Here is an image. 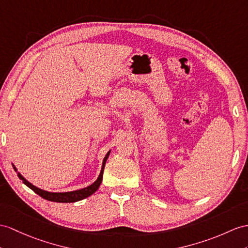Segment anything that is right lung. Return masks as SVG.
I'll return each mask as SVG.
<instances>
[{"instance_id":"right-lung-1","label":"right lung","mask_w":248,"mask_h":248,"mask_svg":"<svg viewBox=\"0 0 248 248\" xmlns=\"http://www.w3.org/2000/svg\"><path fill=\"white\" fill-rule=\"evenodd\" d=\"M110 154V150L106 154V155L104 156V160L103 163H102V168H101V171L98 179H96L94 182L89 185L85 188H82V189H78V190H74V191H66V192H52V191H47L44 189H41L39 187L34 186L33 184H31L27 181L25 178H24L22 174L17 171L16 167L13 164L14 166V170L17 173V177H19L22 181L23 183L25 184L26 186H28L30 189H32L35 194H38L40 197H42L43 199H46L48 201H51V202H59V203H74V202H78V201H81L83 199H85L89 196H92L93 194L98 190V188L100 187L101 183H102V179H103V171H104V167L106 164V161L108 159V156H109Z\"/></svg>"}]
</instances>
